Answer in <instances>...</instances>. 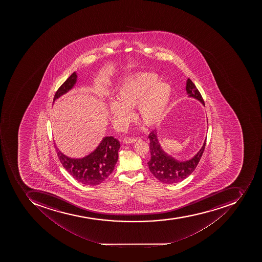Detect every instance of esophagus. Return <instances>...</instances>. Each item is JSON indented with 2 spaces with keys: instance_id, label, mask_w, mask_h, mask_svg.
Listing matches in <instances>:
<instances>
[{
  "instance_id": "34e87169",
  "label": "esophagus",
  "mask_w": 262,
  "mask_h": 262,
  "mask_svg": "<svg viewBox=\"0 0 262 262\" xmlns=\"http://www.w3.org/2000/svg\"><path fill=\"white\" fill-rule=\"evenodd\" d=\"M137 140H138V138H128V137H127V138H124L123 139V143H124V144H131V143L137 142Z\"/></svg>"
}]
</instances>
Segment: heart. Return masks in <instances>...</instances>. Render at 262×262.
<instances>
[{
	"label": "heart",
	"mask_w": 262,
	"mask_h": 262,
	"mask_svg": "<svg viewBox=\"0 0 262 262\" xmlns=\"http://www.w3.org/2000/svg\"><path fill=\"white\" fill-rule=\"evenodd\" d=\"M159 81L157 74L140 73L128 78L121 85L116 98L110 104L109 112L113 120L125 123L131 117L129 108L137 105V116L146 127L161 124L166 114L170 99L169 85Z\"/></svg>",
	"instance_id": "heart-1"
}]
</instances>
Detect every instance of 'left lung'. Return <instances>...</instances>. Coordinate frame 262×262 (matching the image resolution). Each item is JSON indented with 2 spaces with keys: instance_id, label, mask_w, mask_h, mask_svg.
<instances>
[{
  "instance_id": "left-lung-1",
  "label": "left lung",
  "mask_w": 262,
  "mask_h": 262,
  "mask_svg": "<svg viewBox=\"0 0 262 262\" xmlns=\"http://www.w3.org/2000/svg\"><path fill=\"white\" fill-rule=\"evenodd\" d=\"M186 90L188 97H194L205 105L204 100L196 86L190 78L187 80ZM150 139V161L147 162L149 169L157 180L164 184H176L188 178L195 170L202 158L206 146V139L200 150L188 161H177L165 153L161 148L157 138V131H151L148 135Z\"/></svg>"
}]
</instances>
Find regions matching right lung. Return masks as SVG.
I'll list each match as a JSON object with an SVG mask.
<instances>
[{"label":"right lung","mask_w":262,"mask_h":262,"mask_svg":"<svg viewBox=\"0 0 262 262\" xmlns=\"http://www.w3.org/2000/svg\"><path fill=\"white\" fill-rule=\"evenodd\" d=\"M76 73H73L58 89L53 102L64 93L70 91L76 83ZM120 147L119 140L113 137H105L93 152L83 158H69L56 148L58 157L66 170L74 179L85 185H97L105 181L118 161V151Z\"/></svg>","instance_id":"1"}]
</instances>
